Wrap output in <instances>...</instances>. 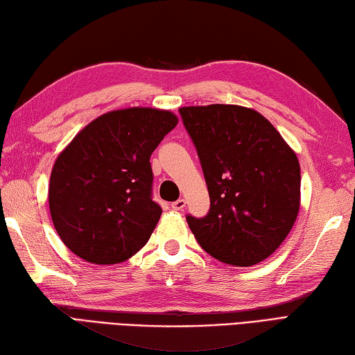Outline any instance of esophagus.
I'll list each match as a JSON object with an SVG mask.
<instances>
[{"label": "esophagus", "mask_w": 355, "mask_h": 355, "mask_svg": "<svg viewBox=\"0 0 355 355\" xmlns=\"http://www.w3.org/2000/svg\"><path fill=\"white\" fill-rule=\"evenodd\" d=\"M185 205H187L185 199H179V200H176V202H173V203H171V208H173V209H176V211H182V209L185 208Z\"/></svg>", "instance_id": "esophagus-1"}]
</instances>
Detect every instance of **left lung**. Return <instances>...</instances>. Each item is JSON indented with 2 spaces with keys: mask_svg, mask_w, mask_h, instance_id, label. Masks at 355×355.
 Masks as SVG:
<instances>
[{
  "mask_svg": "<svg viewBox=\"0 0 355 355\" xmlns=\"http://www.w3.org/2000/svg\"><path fill=\"white\" fill-rule=\"evenodd\" d=\"M208 185L207 217H187L211 257L248 267L277 250L301 207L297 156L275 125L239 105L179 109Z\"/></svg>",
  "mask_w": 355,
  "mask_h": 355,
  "instance_id": "8db88e82",
  "label": "left lung"
}]
</instances>
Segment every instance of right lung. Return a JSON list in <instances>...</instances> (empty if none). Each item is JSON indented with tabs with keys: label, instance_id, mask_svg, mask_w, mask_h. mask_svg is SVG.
Instances as JSON below:
<instances>
[{
	"label": "right lung",
	"instance_id": "obj_1",
	"mask_svg": "<svg viewBox=\"0 0 355 355\" xmlns=\"http://www.w3.org/2000/svg\"><path fill=\"white\" fill-rule=\"evenodd\" d=\"M178 121L167 109H116L86 124L59 153L49 203L73 254L118 264L144 248L162 214L152 200L150 155Z\"/></svg>",
	"mask_w": 355,
	"mask_h": 355
}]
</instances>
